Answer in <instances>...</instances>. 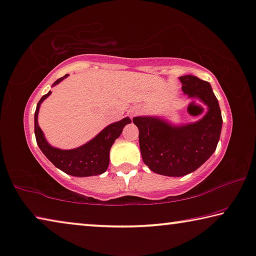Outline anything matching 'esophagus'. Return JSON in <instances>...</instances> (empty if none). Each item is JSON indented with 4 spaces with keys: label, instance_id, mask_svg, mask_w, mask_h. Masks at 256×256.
Segmentation results:
<instances>
[{
    "label": "esophagus",
    "instance_id": "obj_1",
    "mask_svg": "<svg viewBox=\"0 0 256 256\" xmlns=\"http://www.w3.org/2000/svg\"><path fill=\"white\" fill-rule=\"evenodd\" d=\"M130 115H131L132 117L136 116V110H133V112H131V114H130Z\"/></svg>",
    "mask_w": 256,
    "mask_h": 256
}]
</instances>
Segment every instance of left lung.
I'll return each instance as SVG.
<instances>
[{"mask_svg": "<svg viewBox=\"0 0 256 256\" xmlns=\"http://www.w3.org/2000/svg\"><path fill=\"white\" fill-rule=\"evenodd\" d=\"M188 98H199L208 112L196 123L174 126L160 117H134L144 163L152 171L182 177L196 171L216 150L222 130V114L210 84L196 76L179 78Z\"/></svg>", "mask_w": 256, "mask_h": 256, "instance_id": "left-lung-1", "label": "left lung"}]
</instances>
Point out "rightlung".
<instances>
[{
    "mask_svg": "<svg viewBox=\"0 0 256 256\" xmlns=\"http://www.w3.org/2000/svg\"><path fill=\"white\" fill-rule=\"evenodd\" d=\"M66 77L68 74L57 79L52 84V86L60 84ZM52 92H48L40 98V101L38 102L36 114H34V133H36V144L41 152L56 168H58L63 172L71 174V176L88 177L104 174L109 166L110 148L115 142V140L122 134L125 125L131 123V120L126 117L120 122L108 125L95 138L82 144V146L74 148V150H60V148L50 146L47 142L42 130L38 124V114H39L40 104Z\"/></svg>",
    "mask_w": 256,
    "mask_h": 256,
    "instance_id": "1",
    "label": "right lung"
}]
</instances>
